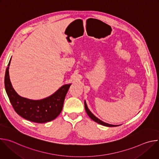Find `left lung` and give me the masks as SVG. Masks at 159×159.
Returning a JSON list of instances; mask_svg holds the SVG:
<instances>
[{
	"label": "left lung",
	"mask_w": 159,
	"mask_h": 159,
	"mask_svg": "<svg viewBox=\"0 0 159 159\" xmlns=\"http://www.w3.org/2000/svg\"><path fill=\"white\" fill-rule=\"evenodd\" d=\"M84 106H85V111L87 113V115H89V116L91 118L93 121H94L95 122L100 124V125H102L103 126H108V127H113V126H117V125H110V124H108V123H104L103 121H102L101 120H100L99 119H98L97 117H96L93 113L90 112L89 111V109H88L87 107V104L85 102V101L84 102Z\"/></svg>",
	"instance_id": "1"
}]
</instances>
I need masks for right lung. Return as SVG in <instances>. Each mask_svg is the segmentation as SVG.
<instances>
[{
  "mask_svg": "<svg viewBox=\"0 0 159 159\" xmlns=\"http://www.w3.org/2000/svg\"><path fill=\"white\" fill-rule=\"evenodd\" d=\"M11 60L6 69L4 84L14 111L21 117L34 123H43L55 120L60 114L66 94L71 84L63 85L55 93L41 100H31L20 97L16 93L10 81L9 68Z\"/></svg>",
  "mask_w": 159,
  "mask_h": 159,
  "instance_id": "right-lung-1",
  "label": "right lung"
}]
</instances>
